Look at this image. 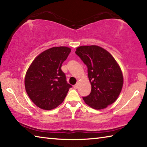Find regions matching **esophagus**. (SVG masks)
I'll list each match as a JSON object with an SVG mask.
<instances>
[{"mask_svg":"<svg viewBox=\"0 0 147 147\" xmlns=\"http://www.w3.org/2000/svg\"><path fill=\"white\" fill-rule=\"evenodd\" d=\"M78 85H79V83H77L76 84V85H74L73 86V87H74V88H75V89H76V88H78Z\"/></svg>","mask_w":147,"mask_h":147,"instance_id":"1","label":"esophagus"}]
</instances>
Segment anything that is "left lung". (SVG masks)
Masks as SVG:
<instances>
[{
    "label": "left lung",
    "mask_w": 147,
    "mask_h": 147,
    "mask_svg": "<svg viewBox=\"0 0 147 147\" xmlns=\"http://www.w3.org/2000/svg\"><path fill=\"white\" fill-rule=\"evenodd\" d=\"M88 67L92 85L90 94L83 97L87 105L100 110L116 100L123 85L119 65L106 50L96 45L81 46L75 52Z\"/></svg>",
    "instance_id": "obj_1"
}]
</instances>
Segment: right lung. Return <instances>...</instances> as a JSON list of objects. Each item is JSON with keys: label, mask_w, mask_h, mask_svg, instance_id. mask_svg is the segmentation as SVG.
<instances>
[{"label": "right lung", "mask_w": 147, "mask_h": 147, "mask_svg": "<svg viewBox=\"0 0 147 147\" xmlns=\"http://www.w3.org/2000/svg\"><path fill=\"white\" fill-rule=\"evenodd\" d=\"M70 52L71 49L66 47H52L39 54L30 65L24 85L37 107L52 110L64 101L72 86L67 83L61 66Z\"/></svg>", "instance_id": "add662e5"}]
</instances>
